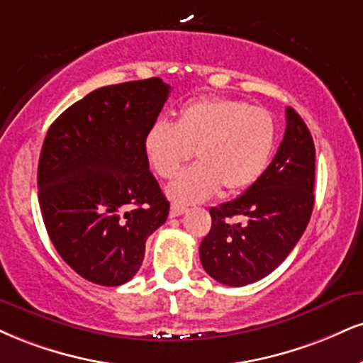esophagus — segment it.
<instances>
[{
  "mask_svg": "<svg viewBox=\"0 0 363 363\" xmlns=\"http://www.w3.org/2000/svg\"><path fill=\"white\" fill-rule=\"evenodd\" d=\"M186 211H187L186 206H181V204H172V206H170V218H177V216L184 215Z\"/></svg>",
  "mask_w": 363,
  "mask_h": 363,
  "instance_id": "1",
  "label": "esophagus"
}]
</instances>
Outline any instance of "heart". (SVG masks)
I'll list each match as a JSON object with an SVG mask.
<instances>
[{
    "instance_id": "b5f03b06",
    "label": "heart",
    "mask_w": 363,
    "mask_h": 363,
    "mask_svg": "<svg viewBox=\"0 0 363 363\" xmlns=\"http://www.w3.org/2000/svg\"><path fill=\"white\" fill-rule=\"evenodd\" d=\"M277 126L264 108L225 96H201L182 104L176 121H155L145 135L148 162L162 179L179 174L167 194L176 203H198L223 187V193L245 191L267 169Z\"/></svg>"
}]
</instances>
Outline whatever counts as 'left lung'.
Listing matches in <instances>:
<instances>
[{
    "instance_id": "left-lung-1",
    "label": "left lung",
    "mask_w": 363,
    "mask_h": 363,
    "mask_svg": "<svg viewBox=\"0 0 363 363\" xmlns=\"http://www.w3.org/2000/svg\"><path fill=\"white\" fill-rule=\"evenodd\" d=\"M286 133L269 167L237 199L209 209L211 230L199 247L206 272L225 286L257 282L286 260L314 206V143L306 123L286 110ZM231 217L240 221L231 224Z\"/></svg>"
}]
</instances>
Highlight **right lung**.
Segmentation results:
<instances>
[{
  "instance_id": "1",
  "label": "right lung",
  "mask_w": 363,
  "mask_h": 363,
  "mask_svg": "<svg viewBox=\"0 0 363 363\" xmlns=\"http://www.w3.org/2000/svg\"><path fill=\"white\" fill-rule=\"evenodd\" d=\"M170 86L159 77L99 87L50 125L38 160V203L65 264L86 281L121 286L169 216L148 170L145 135Z\"/></svg>"
}]
</instances>
